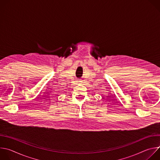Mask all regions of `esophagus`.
<instances>
[{
  "mask_svg": "<svg viewBox=\"0 0 160 160\" xmlns=\"http://www.w3.org/2000/svg\"><path fill=\"white\" fill-rule=\"evenodd\" d=\"M80 82H81V81H80V80H79L78 82V83H80Z\"/></svg>",
  "mask_w": 160,
  "mask_h": 160,
  "instance_id": "1",
  "label": "esophagus"
}]
</instances>
